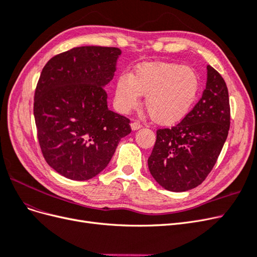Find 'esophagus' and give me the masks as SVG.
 <instances>
[{"label":"esophagus","mask_w":257,"mask_h":257,"mask_svg":"<svg viewBox=\"0 0 257 257\" xmlns=\"http://www.w3.org/2000/svg\"><path fill=\"white\" fill-rule=\"evenodd\" d=\"M143 126V124L141 122H132L131 123V127L133 131H136V130H139Z\"/></svg>","instance_id":"34e87169"}]
</instances>
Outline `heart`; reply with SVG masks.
<instances>
[{"label": "heart", "instance_id": "1", "mask_svg": "<svg viewBox=\"0 0 257 257\" xmlns=\"http://www.w3.org/2000/svg\"><path fill=\"white\" fill-rule=\"evenodd\" d=\"M199 78L193 68L176 63L157 62L138 65L130 75L115 82L114 103L121 112H128L146 96L145 106L150 118L163 125L182 120L195 102Z\"/></svg>", "mask_w": 257, "mask_h": 257}]
</instances>
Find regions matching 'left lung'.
Wrapping results in <instances>:
<instances>
[{"instance_id": "obj_1", "label": "left lung", "mask_w": 257, "mask_h": 257, "mask_svg": "<svg viewBox=\"0 0 257 257\" xmlns=\"http://www.w3.org/2000/svg\"><path fill=\"white\" fill-rule=\"evenodd\" d=\"M203 96L177 125L159 128L148 159L152 177L165 190L196 188L217 161L230 125L228 90L219 72L208 65Z\"/></svg>"}]
</instances>
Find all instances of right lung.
Here are the masks:
<instances>
[{
    "label": "right lung",
    "mask_w": 257,
    "mask_h": 257,
    "mask_svg": "<svg viewBox=\"0 0 257 257\" xmlns=\"http://www.w3.org/2000/svg\"><path fill=\"white\" fill-rule=\"evenodd\" d=\"M121 50L81 46L52 57L34 93L37 138L45 161L60 175L83 181L108 165L130 119L107 107L105 85Z\"/></svg>",
    "instance_id": "1"
}]
</instances>
